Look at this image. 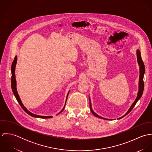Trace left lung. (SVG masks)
I'll list each match as a JSON object with an SVG mask.
<instances>
[{
    "label": "left lung",
    "instance_id": "left-lung-1",
    "mask_svg": "<svg viewBox=\"0 0 152 152\" xmlns=\"http://www.w3.org/2000/svg\"><path fill=\"white\" fill-rule=\"evenodd\" d=\"M136 54H137V63L139 65V91L137 92V97L135 99V101L133 102V103L132 104V105L130 106V108L128 109V110L127 111V112L122 116H121V118H118V119H120L122 118H124V116H125L126 115H128L130 111L132 110V109L134 108V107L135 106L136 104L137 103V102L140 99V98H141L142 94H143V89H144V82H143V77H144V74H145V65L144 63L142 60V57H141V54H140V52L139 51V50H136ZM89 107L91 112L94 114V116H95L96 117L99 118L101 119H104L105 120H111V119H108L105 118H102L100 116H99L98 115H97L95 112H94V111L92 110V105H91V99L90 98L89 96Z\"/></svg>",
    "mask_w": 152,
    "mask_h": 152
}]
</instances>
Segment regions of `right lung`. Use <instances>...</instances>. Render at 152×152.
Returning a JSON list of instances; mask_svg holds the SVG:
<instances>
[{
  "label": "right lung",
  "instance_id": "add662e5",
  "mask_svg": "<svg viewBox=\"0 0 152 152\" xmlns=\"http://www.w3.org/2000/svg\"><path fill=\"white\" fill-rule=\"evenodd\" d=\"M17 60H18V57L17 56H15V59L12 63V67H11V72H12V80H11V87H12V91H13V94L15 95V96L16 97L18 102H19V104H20V105L21 106L23 109L29 115L31 116L32 117H34V118H43V119H45V118H53L52 116H41V115H36V114H34L33 113H31V112H30L28 110H27V109L26 108L24 105L22 103V101L20 98V96L18 94V91H17V88H16V75H15V68H16V63H17ZM69 91H68L67 95H66V101H65V105L63 107V108L62 109V110L58 113H61L63 110L65 108V104H66V99H67V98H68V95L69 94ZM57 114V115H58Z\"/></svg>",
  "mask_w": 152,
  "mask_h": 152
}]
</instances>
